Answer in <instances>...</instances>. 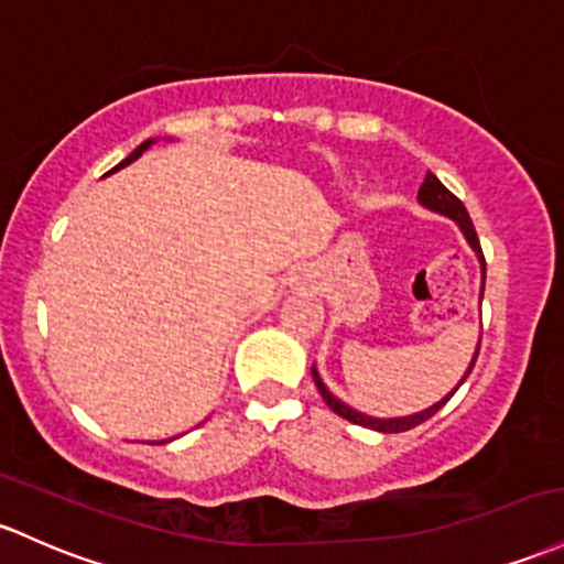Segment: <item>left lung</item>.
<instances>
[{
	"label": "left lung",
	"instance_id": "left-lung-1",
	"mask_svg": "<svg viewBox=\"0 0 564 564\" xmlns=\"http://www.w3.org/2000/svg\"><path fill=\"white\" fill-rule=\"evenodd\" d=\"M417 200L423 203L425 208H431V212H438V214L449 216V219H455V221H457V227H460L463 235H466V238H468V243H471V249H474L476 253H479V262H481V294H485V272H487V264H485V253H481L479 238H476L474 221H471V216H468L466 206H463V203L457 200V197L453 195V192H449L447 187H444V184L438 182V178L433 176L431 171L425 173V182H423V187H420V192H417ZM479 345H481V339H479ZM476 356H479V348H476L474 358H471V367H468V372L463 375L460 386H463V382H466V377L471 375V369H474V364H476ZM313 380H315V386H318L321 395H324V401H326V404H329V410H332V412H337L339 417L350 420V423H356V425H364V429H372V431H380V433H401V431H410V429H414V425L425 423V420L433 417V414H436L438 410H442V406L447 404L449 399H453V393L457 391V388H460V386H457L455 391L447 395V399H442V401H438V404L429 406V410H425V412L410 414V417L380 420V417H369V414H361V412L350 410L348 404H343V401H339V399H334V395L329 393V388H326L324 382H321V377H318V372H315V367H313Z\"/></svg>",
	"mask_w": 564,
	"mask_h": 564
}]
</instances>
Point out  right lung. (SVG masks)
I'll return each mask as SVG.
<instances>
[{"label": "right lung", "mask_w": 564, "mask_h": 564, "mask_svg": "<svg viewBox=\"0 0 564 564\" xmlns=\"http://www.w3.org/2000/svg\"><path fill=\"white\" fill-rule=\"evenodd\" d=\"M150 144H152V141H144V144H141V147H139V150H133L131 154H128V158H126V160H122V163H120V165H115V169H111V171H117V169H126V165H128V163H133V160H135V158H141V152H144V150H150ZM111 171H109V173H111Z\"/></svg>", "instance_id": "1"}]
</instances>
